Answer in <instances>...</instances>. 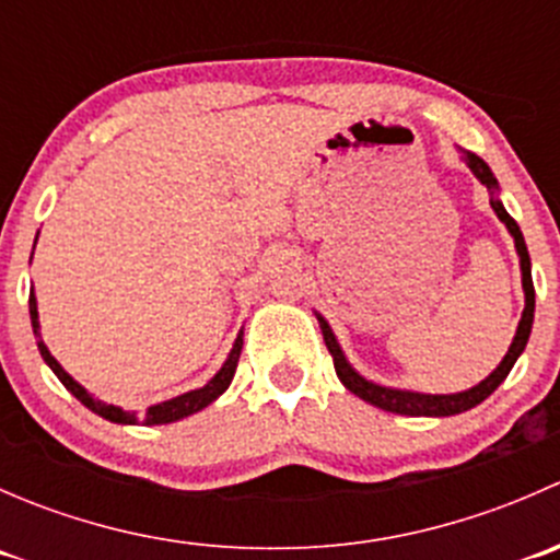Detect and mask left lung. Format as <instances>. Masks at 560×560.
<instances>
[{
	"label": "left lung",
	"instance_id": "1",
	"mask_svg": "<svg viewBox=\"0 0 560 560\" xmlns=\"http://www.w3.org/2000/svg\"><path fill=\"white\" fill-rule=\"evenodd\" d=\"M463 162H466L468 171L477 175V178L482 180V184L488 186L490 191L499 189V184H495V175L490 173V167L485 165V162L479 160L477 154H471V151H463ZM490 206H493L495 217H499L501 222L506 224V230H510L512 238H515V248H517V254H521L523 292H525V308H523V316H521V325H517V332H515V338H512L510 352L504 354V360L499 363V369H495L493 374L488 376V380L479 382L477 387L463 389V393H453V395H425V393H409V389H393V387L374 385V382L363 380V376H360L358 371H354L352 365L347 363V358H343V352H341V347H338L336 336H332L330 325H327V322L322 319L319 314H316V319H319V327H322V338H325V343H327V352L332 354V365H336L338 380H341V385L347 387L349 393H354L358 398L369 400L371 406H380V409L393 411V415L453 417V415H460V411L474 409L477 404H482V400L488 398V395L493 393V389L499 387L501 382L506 380V376H510L512 365L517 363V358L523 354L525 343H528L530 325H534V279H530V257H528V248H525L521 228H517L515 219H512L510 213L504 211V206H501L499 197H490Z\"/></svg>",
	"mask_w": 560,
	"mask_h": 560
}]
</instances>
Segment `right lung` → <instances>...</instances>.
I'll return each mask as SVG.
<instances>
[{"instance_id": "add662e5", "label": "right lung", "mask_w": 560, "mask_h": 560, "mask_svg": "<svg viewBox=\"0 0 560 560\" xmlns=\"http://www.w3.org/2000/svg\"><path fill=\"white\" fill-rule=\"evenodd\" d=\"M35 244H37V241H35ZM30 316H32V327H35V332H37V330H39V319H37V298H35V290H32V295H30ZM37 347H39V354H43L45 363L50 365V371H54V374L61 380V385L70 389V393L75 395V398L81 400L83 406H89V409H92L94 415L105 417V420H110V422H121V425H167V422L184 420V417H189V415H195V411L206 409L208 404H213V400H217L219 395H222L224 389L230 387V382H233V376H235V369H238L241 349H244V330H241L238 338H235L233 352H230V358L224 360L222 371H219V374L213 376V380L208 382L206 387L191 389V393L178 395V398L165 400V404L149 406V411H145V415H135V411H124V409H118V406L103 404V400H100V398H94V395H89L86 389L78 385V382L72 380V376L67 374V371L61 369L59 363H56V358L48 352V347H45L43 341H37Z\"/></svg>"}]
</instances>
